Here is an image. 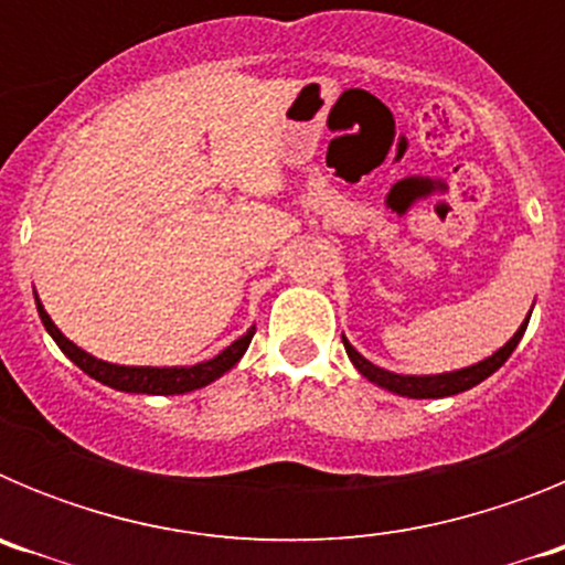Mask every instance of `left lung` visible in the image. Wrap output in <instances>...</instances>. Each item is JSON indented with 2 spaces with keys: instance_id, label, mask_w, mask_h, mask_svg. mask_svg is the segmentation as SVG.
Instances as JSON below:
<instances>
[{
  "instance_id": "1",
  "label": "left lung",
  "mask_w": 565,
  "mask_h": 565,
  "mask_svg": "<svg viewBox=\"0 0 565 565\" xmlns=\"http://www.w3.org/2000/svg\"><path fill=\"white\" fill-rule=\"evenodd\" d=\"M535 308V306H532ZM532 317V311H529ZM529 317L523 319L521 328L515 331V337L509 339L503 348H498L492 356H487L483 362L478 364H469V367H461V371H450V373H433V376H404V373H393V371H384L379 364H373L371 359H364L362 353L348 342V337L342 333V342H344V351H348V359L353 362L359 373H362L367 382L379 384L384 391L396 393V396H407V398H444V396H456V393L469 391V387H476L481 384L483 379H489L492 373L512 356V351L518 348V342L523 339V331L529 326Z\"/></svg>"
}]
</instances>
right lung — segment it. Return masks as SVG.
<instances>
[{
  "mask_svg": "<svg viewBox=\"0 0 565 565\" xmlns=\"http://www.w3.org/2000/svg\"><path fill=\"white\" fill-rule=\"evenodd\" d=\"M36 297V308H39V317H42V326L44 331L53 337V342L62 348L64 356L70 359L73 364H78L89 379H96V382L107 384L113 391H121V393H147V396H181V393H192V391H201L206 384H212L214 379H221L223 373H228L234 364L243 359L246 353L248 342H252L254 331L257 328H248L246 333L239 339H234L228 348H223L217 356L206 359V362H198V364H181V367H149V364H113V362H104V359H96L93 353L82 351L78 344L70 342L62 331L56 328V322L50 319V313L44 311V306L39 302V294Z\"/></svg>",
  "mask_w": 565,
  "mask_h": 565,
  "instance_id": "obj_1",
  "label": "right lung"
}]
</instances>
